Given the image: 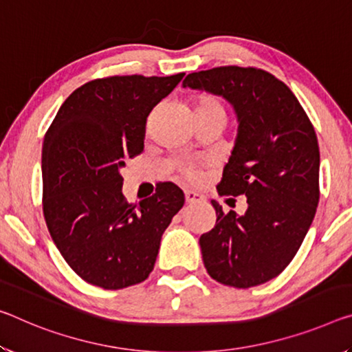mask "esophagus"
Segmentation results:
<instances>
[{"mask_svg":"<svg viewBox=\"0 0 352 352\" xmlns=\"http://www.w3.org/2000/svg\"><path fill=\"white\" fill-rule=\"evenodd\" d=\"M185 200L186 204H197V202H202L204 196H200L199 192H194V191H185Z\"/></svg>","mask_w":352,"mask_h":352,"instance_id":"esophagus-1","label":"esophagus"}]
</instances>
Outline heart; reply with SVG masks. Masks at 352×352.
<instances>
[{
    "mask_svg": "<svg viewBox=\"0 0 352 352\" xmlns=\"http://www.w3.org/2000/svg\"><path fill=\"white\" fill-rule=\"evenodd\" d=\"M191 106L196 120H217L221 124H226L227 111L219 98L210 96V94H200V96L192 97Z\"/></svg>",
    "mask_w": 352,
    "mask_h": 352,
    "instance_id": "b5f03b06",
    "label": "heart"
}]
</instances>
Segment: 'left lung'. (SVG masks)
<instances>
[{
    "label": "left lung",
    "instance_id": "obj_1",
    "mask_svg": "<svg viewBox=\"0 0 352 352\" xmlns=\"http://www.w3.org/2000/svg\"><path fill=\"white\" fill-rule=\"evenodd\" d=\"M183 87L232 104L238 131L217 192L248 197L244 214L224 213L211 200L217 219L199 239L204 265L224 285H260L289 265L314 222L320 200L314 125L287 85L254 67L194 72Z\"/></svg>",
    "mask_w": 352,
    "mask_h": 352
}]
</instances>
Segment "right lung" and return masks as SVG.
Returning <instances> with one entry per match:
<instances>
[{
	"mask_svg": "<svg viewBox=\"0 0 352 352\" xmlns=\"http://www.w3.org/2000/svg\"><path fill=\"white\" fill-rule=\"evenodd\" d=\"M185 74L109 76L69 96L42 148L43 216L56 248L82 280L120 289L146 280L161 236L185 204L163 183L152 197L128 204L120 169L142 152L146 122Z\"/></svg>",
	"mask_w": 352,
	"mask_h": 352,
	"instance_id": "add662e5",
	"label": "right lung"
}]
</instances>
